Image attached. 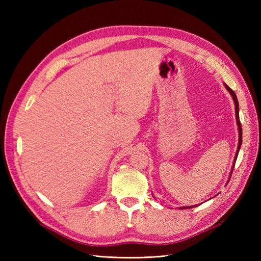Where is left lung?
Returning a JSON list of instances; mask_svg holds the SVG:
<instances>
[{"mask_svg": "<svg viewBox=\"0 0 261 261\" xmlns=\"http://www.w3.org/2000/svg\"><path fill=\"white\" fill-rule=\"evenodd\" d=\"M225 87H226V89L230 91V93H231V96H232V98H233V100H234V103H235V114H236V121H238V125H239V135H240V140H239V148H238V152H236V154H235V161H234V163L236 162V159H238V155H239V151H240V148H241V145H242V124H241V122H240V116H239V101H238V97H236V94H235V92L230 88V87H228L227 85H225ZM234 169V168H233ZM232 174V173H231ZM185 208H189V207H183L181 209H185ZM192 208V207H191Z\"/></svg>", "mask_w": 261, "mask_h": 261, "instance_id": "obj_1", "label": "left lung"}]
</instances>
